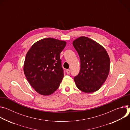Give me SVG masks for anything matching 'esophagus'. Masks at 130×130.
<instances>
[{
  "instance_id": "obj_1",
  "label": "esophagus",
  "mask_w": 130,
  "mask_h": 130,
  "mask_svg": "<svg viewBox=\"0 0 130 130\" xmlns=\"http://www.w3.org/2000/svg\"><path fill=\"white\" fill-rule=\"evenodd\" d=\"M66 72H67V73L68 74H69L70 73V70H66Z\"/></svg>"
}]
</instances>
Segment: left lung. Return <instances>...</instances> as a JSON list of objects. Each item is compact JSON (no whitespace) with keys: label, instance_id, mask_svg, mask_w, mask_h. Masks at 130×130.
<instances>
[{"label":"left lung","instance_id":"obj_1","mask_svg":"<svg viewBox=\"0 0 130 130\" xmlns=\"http://www.w3.org/2000/svg\"><path fill=\"white\" fill-rule=\"evenodd\" d=\"M80 60L79 74L74 80L77 87L86 93L98 90L109 72L110 59L105 49L94 40L80 37L73 42Z\"/></svg>","mask_w":130,"mask_h":130}]
</instances>
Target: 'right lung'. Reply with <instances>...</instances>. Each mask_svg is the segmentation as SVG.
<instances>
[{"mask_svg":"<svg viewBox=\"0 0 130 130\" xmlns=\"http://www.w3.org/2000/svg\"><path fill=\"white\" fill-rule=\"evenodd\" d=\"M66 44L64 41L45 38L36 42L27 52L24 72L39 94L51 95L59 88L64 75L60 54Z\"/></svg>","mask_w":130,"mask_h":130,"instance_id":"1","label":"right lung"}]
</instances>
